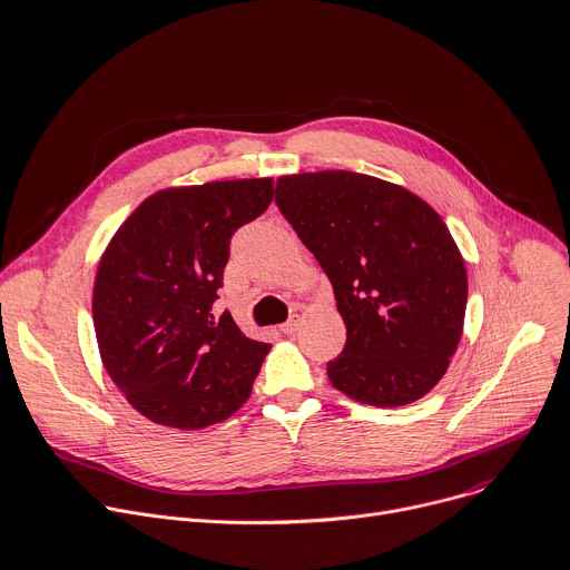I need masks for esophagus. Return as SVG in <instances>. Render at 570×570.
Returning a JSON list of instances; mask_svg holds the SVG:
<instances>
[{"instance_id": "esophagus-1", "label": "esophagus", "mask_w": 570, "mask_h": 570, "mask_svg": "<svg viewBox=\"0 0 570 570\" xmlns=\"http://www.w3.org/2000/svg\"><path fill=\"white\" fill-rule=\"evenodd\" d=\"M281 331H283L285 335H294V333L298 331V320H296V317H292L289 322H285V324L281 326Z\"/></svg>"}]
</instances>
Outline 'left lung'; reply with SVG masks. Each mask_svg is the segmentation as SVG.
<instances>
[{
    "mask_svg": "<svg viewBox=\"0 0 570 570\" xmlns=\"http://www.w3.org/2000/svg\"><path fill=\"white\" fill-rule=\"evenodd\" d=\"M276 206L326 272L346 324L328 362L335 390L410 405L446 373L466 312V267L441 219L410 189L326 169L281 176Z\"/></svg>",
    "mask_w": 570,
    "mask_h": 570,
    "instance_id": "1",
    "label": "left lung"
}]
</instances>
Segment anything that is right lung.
Instances as JSON below:
<instances>
[{
  "instance_id": "1",
  "label": "right lung",
  "mask_w": 570,
  "mask_h": 570,
  "mask_svg": "<svg viewBox=\"0 0 570 570\" xmlns=\"http://www.w3.org/2000/svg\"><path fill=\"white\" fill-rule=\"evenodd\" d=\"M274 199L272 178L167 187L126 219L97 267L92 320L101 362L142 416L199 430L250 396L269 344L213 305L233 233Z\"/></svg>"
}]
</instances>
